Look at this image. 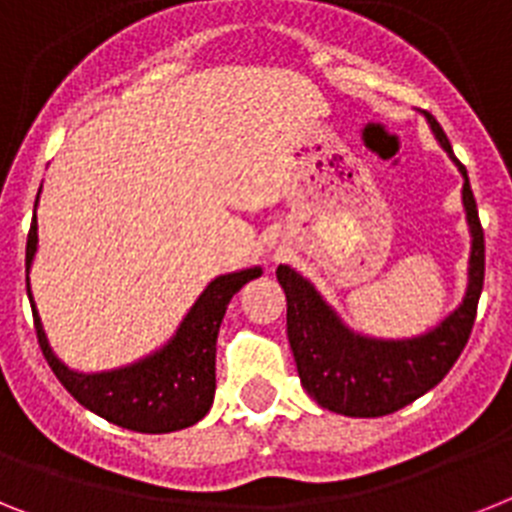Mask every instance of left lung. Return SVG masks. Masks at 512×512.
Returning <instances> with one entry per match:
<instances>
[{
    "instance_id": "left-lung-1",
    "label": "left lung",
    "mask_w": 512,
    "mask_h": 512,
    "mask_svg": "<svg viewBox=\"0 0 512 512\" xmlns=\"http://www.w3.org/2000/svg\"><path fill=\"white\" fill-rule=\"evenodd\" d=\"M437 143L463 174V208L471 229L468 286L463 302L437 328L416 338L382 341L354 333L343 325L317 289L289 265H278V283L286 291L289 333L299 380L322 409L343 416H385L414 403L432 390L458 362L476 320L484 286V231L466 166L453 156L448 135L435 117L424 114Z\"/></svg>"
}]
</instances>
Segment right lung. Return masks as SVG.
<instances>
[{
	"label": "right lung",
	"mask_w": 512,
	"mask_h": 512,
	"mask_svg": "<svg viewBox=\"0 0 512 512\" xmlns=\"http://www.w3.org/2000/svg\"><path fill=\"white\" fill-rule=\"evenodd\" d=\"M36 249L38 223L33 216L28 247H25V286H28V299L33 307V320H36L38 346L72 398L106 422L132 429V432H143V435H163V432H176V429L200 422L213 406V395H216V341L226 307L231 296L242 289L244 283L263 276V270L247 268L229 276H218L197 296V302L192 304L182 325L176 328L163 349L127 367L85 375L59 362L49 346L41 317L36 312V302L30 294L28 273Z\"/></svg>",
	"instance_id": "right-lung-1"
}]
</instances>
